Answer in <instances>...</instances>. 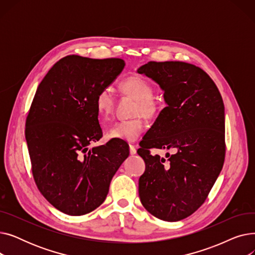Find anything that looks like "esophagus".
Returning a JSON list of instances; mask_svg holds the SVG:
<instances>
[{
    "label": "esophagus",
    "instance_id": "obj_1",
    "mask_svg": "<svg viewBox=\"0 0 255 255\" xmlns=\"http://www.w3.org/2000/svg\"><path fill=\"white\" fill-rule=\"evenodd\" d=\"M129 150H130V155H135L136 154V149H135L134 145L130 144L129 145Z\"/></svg>",
    "mask_w": 255,
    "mask_h": 255
}]
</instances>
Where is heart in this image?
I'll use <instances>...</instances> for the list:
<instances>
[{"label": "heart", "mask_w": 255, "mask_h": 255, "mask_svg": "<svg viewBox=\"0 0 255 255\" xmlns=\"http://www.w3.org/2000/svg\"><path fill=\"white\" fill-rule=\"evenodd\" d=\"M120 89L125 95L135 99L136 103L133 107L132 116L135 118L120 121L115 123L106 131V137L109 139L135 141L144 130V119H154L159 111L160 103L153 97V86L140 76H130L122 80ZM115 107V96L110 88L102 89L96 97V110L99 118L102 120L109 119L113 114Z\"/></svg>", "instance_id": "heart-1"}]
</instances>
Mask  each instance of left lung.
I'll return each mask as SVG.
<instances>
[{
    "label": "left lung",
    "instance_id": "obj_1",
    "mask_svg": "<svg viewBox=\"0 0 255 255\" xmlns=\"http://www.w3.org/2000/svg\"><path fill=\"white\" fill-rule=\"evenodd\" d=\"M164 92L167 104L140 141L145 170L138 181L142 206L164 221H179L202 206L225 156L224 104L218 88L199 67L149 62L137 69ZM153 147L175 149L166 162Z\"/></svg>",
    "mask_w": 255,
    "mask_h": 255
}]
</instances>
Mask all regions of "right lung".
Segmentation results:
<instances>
[{"label":"right lung","instance_id":"add662e5","mask_svg":"<svg viewBox=\"0 0 255 255\" xmlns=\"http://www.w3.org/2000/svg\"><path fill=\"white\" fill-rule=\"evenodd\" d=\"M124 67L122 59L67 56L37 88L25 122L32 172L48 203L67 215L98 208L129 156V146L119 140L90 149L102 137L96 97Z\"/></svg>","mask_w":255,"mask_h":255}]
</instances>
